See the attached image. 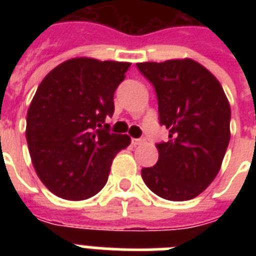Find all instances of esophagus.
Listing matches in <instances>:
<instances>
[{
	"mask_svg": "<svg viewBox=\"0 0 256 256\" xmlns=\"http://www.w3.org/2000/svg\"><path fill=\"white\" fill-rule=\"evenodd\" d=\"M144 142V140H142V138H132V144H134V146H138V144H142Z\"/></svg>",
	"mask_w": 256,
	"mask_h": 256,
	"instance_id": "esophagus-1",
	"label": "esophagus"
}]
</instances>
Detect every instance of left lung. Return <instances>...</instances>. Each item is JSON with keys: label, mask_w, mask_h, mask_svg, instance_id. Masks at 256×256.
Wrapping results in <instances>:
<instances>
[{"label": "left lung", "mask_w": 256, "mask_h": 256, "mask_svg": "<svg viewBox=\"0 0 256 256\" xmlns=\"http://www.w3.org/2000/svg\"><path fill=\"white\" fill-rule=\"evenodd\" d=\"M152 82L160 124L168 140L156 144L158 162L142 168L146 186L168 200H188L210 186L230 142L231 108L219 81L190 58L142 62Z\"/></svg>", "instance_id": "8db88e82"}]
</instances>
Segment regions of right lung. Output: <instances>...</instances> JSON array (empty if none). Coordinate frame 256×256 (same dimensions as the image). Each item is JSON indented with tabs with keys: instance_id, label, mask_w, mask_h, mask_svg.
Segmentation results:
<instances>
[{
	"instance_id": "obj_1",
	"label": "right lung",
	"mask_w": 256,
	"mask_h": 256,
	"mask_svg": "<svg viewBox=\"0 0 256 256\" xmlns=\"http://www.w3.org/2000/svg\"><path fill=\"white\" fill-rule=\"evenodd\" d=\"M130 65L72 58L38 86L26 116V140L36 172L60 198L82 200L100 192L116 152L132 142L110 132L104 122Z\"/></svg>"
}]
</instances>
